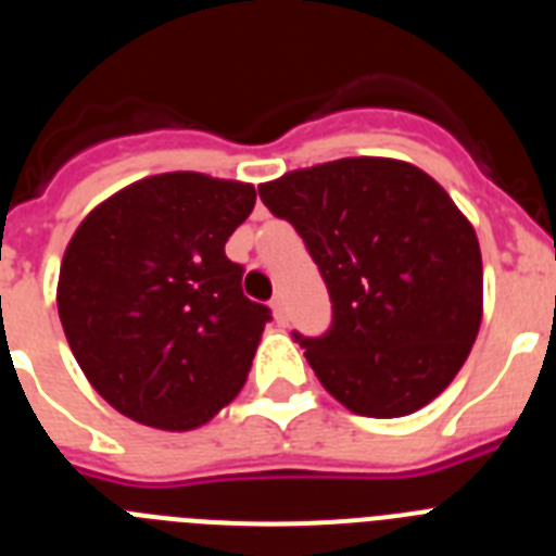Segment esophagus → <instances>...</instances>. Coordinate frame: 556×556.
<instances>
[{
	"label": "esophagus",
	"instance_id": "obj_1",
	"mask_svg": "<svg viewBox=\"0 0 556 556\" xmlns=\"http://www.w3.org/2000/svg\"><path fill=\"white\" fill-rule=\"evenodd\" d=\"M269 306H273V317H275V323H278V326H287V306H283V298L281 294H278V298H273V303H269Z\"/></svg>",
	"mask_w": 556,
	"mask_h": 556
}]
</instances>
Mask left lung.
Returning a JSON list of instances; mask_svg holds the SVG:
<instances>
[{
    "label": "left lung",
    "mask_w": 556,
    "mask_h": 556,
    "mask_svg": "<svg viewBox=\"0 0 556 556\" xmlns=\"http://www.w3.org/2000/svg\"><path fill=\"white\" fill-rule=\"evenodd\" d=\"M306 244L331 326L294 342L356 415L404 417L454 381L481 323V250L448 191L392 159H342L258 186Z\"/></svg>",
    "instance_id": "1"
}]
</instances>
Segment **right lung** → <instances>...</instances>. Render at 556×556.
Segmentation results:
<instances>
[{
	"mask_svg": "<svg viewBox=\"0 0 556 556\" xmlns=\"http://www.w3.org/2000/svg\"><path fill=\"white\" fill-rule=\"evenodd\" d=\"M253 205L250 184L166 172L116 191L72 236L58 281L68 348L136 424L198 429L244 387L273 312L242 292L225 242Z\"/></svg>",
	"mask_w": 556,
	"mask_h": 556,
	"instance_id": "right-lung-1",
	"label": "right lung"
}]
</instances>
